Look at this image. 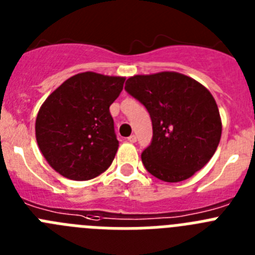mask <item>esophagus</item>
<instances>
[{
    "label": "esophagus",
    "mask_w": 255,
    "mask_h": 255,
    "mask_svg": "<svg viewBox=\"0 0 255 255\" xmlns=\"http://www.w3.org/2000/svg\"><path fill=\"white\" fill-rule=\"evenodd\" d=\"M128 140H129L130 143H135V141H136V136H135V135H130L129 138H128Z\"/></svg>",
    "instance_id": "obj_1"
}]
</instances>
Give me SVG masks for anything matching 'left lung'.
<instances>
[{"label":"left lung","mask_w":255,"mask_h":255,"mask_svg":"<svg viewBox=\"0 0 255 255\" xmlns=\"http://www.w3.org/2000/svg\"><path fill=\"white\" fill-rule=\"evenodd\" d=\"M125 91L150 115L152 143L141 153L144 167L157 179L179 182L203 168L218 147L220 111L206 87L175 71L135 75Z\"/></svg>","instance_id":"left-lung-1"}]
</instances>
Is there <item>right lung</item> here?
I'll use <instances>...</instances> for the list:
<instances>
[{"label": "right lung", "mask_w": 255, "mask_h": 255, "mask_svg": "<svg viewBox=\"0 0 255 255\" xmlns=\"http://www.w3.org/2000/svg\"><path fill=\"white\" fill-rule=\"evenodd\" d=\"M125 78L80 73L48 96L35 120V138L46 161L60 175L84 181L105 172L119 148L110 106Z\"/></svg>", "instance_id": "obj_1"}]
</instances>
